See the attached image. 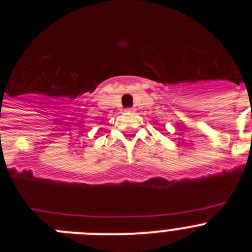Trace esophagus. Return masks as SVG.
<instances>
[{
	"label": "esophagus",
	"mask_w": 252,
	"mask_h": 252,
	"mask_svg": "<svg viewBox=\"0 0 252 252\" xmlns=\"http://www.w3.org/2000/svg\"><path fill=\"white\" fill-rule=\"evenodd\" d=\"M125 112H126V113H132L133 112V108H126V110H125Z\"/></svg>",
	"instance_id": "34e87169"
}]
</instances>
